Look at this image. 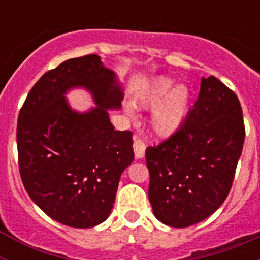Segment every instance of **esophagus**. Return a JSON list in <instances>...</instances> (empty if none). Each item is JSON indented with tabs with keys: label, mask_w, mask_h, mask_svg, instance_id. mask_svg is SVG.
Instances as JSON below:
<instances>
[{
	"label": "esophagus",
	"mask_w": 260,
	"mask_h": 260,
	"mask_svg": "<svg viewBox=\"0 0 260 260\" xmlns=\"http://www.w3.org/2000/svg\"><path fill=\"white\" fill-rule=\"evenodd\" d=\"M134 152H135V157L137 158H142L144 156V152H146V144L144 142L142 141L141 138L134 137Z\"/></svg>",
	"instance_id": "1"
}]
</instances>
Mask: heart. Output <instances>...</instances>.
<instances>
[{
	"mask_svg": "<svg viewBox=\"0 0 260 260\" xmlns=\"http://www.w3.org/2000/svg\"><path fill=\"white\" fill-rule=\"evenodd\" d=\"M174 82L169 78H157L147 87L139 99L144 108H153L152 127L157 134L171 135L182 125L190 105V91L183 84L172 88Z\"/></svg>",
	"mask_w": 260,
	"mask_h": 260,
	"instance_id": "1",
	"label": "heart"
}]
</instances>
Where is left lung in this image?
Instances as JSON below:
<instances>
[{
	"label": "left lung",
	"mask_w": 260,
	"mask_h": 260,
	"mask_svg": "<svg viewBox=\"0 0 260 260\" xmlns=\"http://www.w3.org/2000/svg\"><path fill=\"white\" fill-rule=\"evenodd\" d=\"M243 142L237 95L213 75L202 78L198 100L180 128L146 150L156 219L186 228L212 215L231 191Z\"/></svg>",
	"instance_id": "obj_1"
}]
</instances>
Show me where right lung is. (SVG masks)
<instances>
[{
    "label": "right lung",
    "instance_id": "obj_1",
    "mask_svg": "<svg viewBox=\"0 0 260 260\" xmlns=\"http://www.w3.org/2000/svg\"><path fill=\"white\" fill-rule=\"evenodd\" d=\"M84 86L98 107L71 111L63 96ZM122 89L100 57L62 62L35 83L20 108L18 162L29 198L53 220L91 228L113 208L119 177L134 160L133 133L114 130L107 109L121 107Z\"/></svg>",
    "mask_w": 260,
    "mask_h": 260
}]
</instances>
